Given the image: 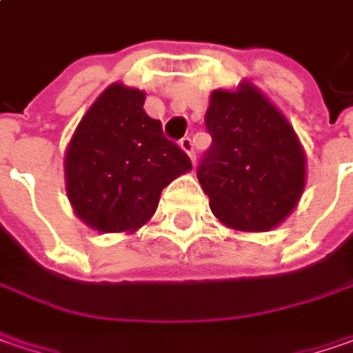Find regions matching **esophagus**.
<instances>
[{
  "label": "esophagus",
  "instance_id": "obj_1",
  "mask_svg": "<svg viewBox=\"0 0 353 353\" xmlns=\"http://www.w3.org/2000/svg\"><path fill=\"white\" fill-rule=\"evenodd\" d=\"M179 148L190 156V160H195V150H193V142H192V138L190 136H185V138H181L179 140Z\"/></svg>",
  "mask_w": 353,
  "mask_h": 353
}]
</instances>
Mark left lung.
<instances>
[{
    "instance_id": "1",
    "label": "left lung",
    "mask_w": 353,
    "mask_h": 353,
    "mask_svg": "<svg viewBox=\"0 0 353 353\" xmlns=\"http://www.w3.org/2000/svg\"><path fill=\"white\" fill-rule=\"evenodd\" d=\"M211 148L197 168L213 215L249 233L270 231L299 203L306 156L281 110L251 83L213 90L205 112Z\"/></svg>"
}]
</instances>
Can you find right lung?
<instances>
[{"mask_svg":"<svg viewBox=\"0 0 353 353\" xmlns=\"http://www.w3.org/2000/svg\"><path fill=\"white\" fill-rule=\"evenodd\" d=\"M146 94L114 83L86 110L65 154L67 195L77 217L99 233L136 231L156 213L161 190L192 170Z\"/></svg>","mask_w":353,"mask_h":353,"instance_id":"add662e5","label":"right lung"}]
</instances>
